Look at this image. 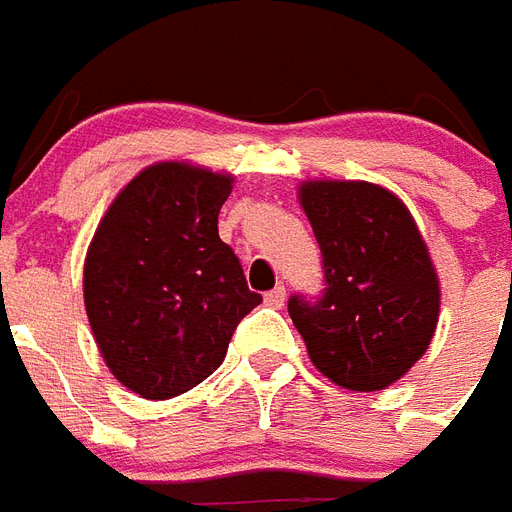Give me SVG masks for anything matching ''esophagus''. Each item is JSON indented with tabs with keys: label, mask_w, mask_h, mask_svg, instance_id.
Segmentation results:
<instances>
[{
	"label": "esophagus",
	"mask_w": 512,
	"mask_h": 512,
	"mask_svg": "<svg viewBox=\"0 0 512 512\" xmlns=\"http://www.w3.org/2000/svg\"><path fill=\"white\" fill-rule=\"evenodd\" d=\"M285 287L282 285H276L274 290H268L266 293V304L268 306H274V309H282L285 306Z\"/></svg>",
	"instance_id": "34e87169"
}]
</instances>
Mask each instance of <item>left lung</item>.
Returning a JSON list of instances; mask_svg holds the SVG:
<instances>
[{
	"instance_id": "1",
	"label": "left lung",
	"mask_w": 512,
	"mask_h": 512,
	"mask_svg": "<svg viewBox=\"0 0 512 512\" xmlns=\"http://www.w3.org/2000/svg\"><path fill=\"white\" fill-rule=\"evenodd\" d=\"M298 200L323 252L320 301L287 312L317 372L369 393L401 380L429 350L439 276L410 208L369 181H304Z\"/></svg>"
}]
</instances>
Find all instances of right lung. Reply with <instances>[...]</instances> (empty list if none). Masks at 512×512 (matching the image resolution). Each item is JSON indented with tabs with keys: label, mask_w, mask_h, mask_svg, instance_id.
Returning a JSON list of instances; mask_svg holds the SVG:
<instances>
[{
	"label": "right lung",
	"mask_w": 512,
	"mask_h": 512,
	"mask_svg": "<svg viewBox=\"0 0 512 512\" xmlns=\"http://www.w3.org/2000/svg\"><path fill=\"white\" fill-rule=\"evenodd\" d=\"M230 173L154 162L121 189L83 263V304L116 380L173 399L225 361L236 325L263 298L219 238Z\"/></svg>",
	"instance_id": "1"
}]
</instances>
